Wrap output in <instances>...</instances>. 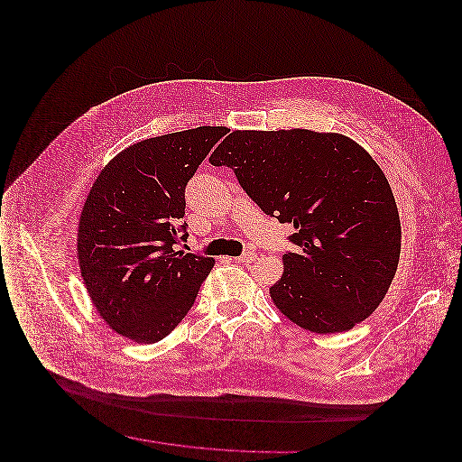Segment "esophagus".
Wrapping results in <instances>:
<instances>
[{"label": "esophagus", "instance_id": "1", "mask_svg": "<svg viewBox=\"0 0 462 462\" xmlns=\"http://www.w3.org/2000/svg\"><path fill=\"white\" fill-rule=\"evenodd\" d=\"M256 258H258V254L254 251H247V253L241 254L239 258H236V262H239V263H253Z\"/></svg>", "mask_w": 462, "mask_h": 462}]
</instances>
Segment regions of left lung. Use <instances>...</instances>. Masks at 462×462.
Instances as JSON below:
<instances>
[{
  "label": "left lung",
  "instance_id": "left-lung-1",
  "mask_svg": "<svg viewBox=\"0 0 462 462\" xmlns=\"http://www.w3.org/2000/svg\"><path fill=\"white\" fill-rule=\"evenodd\" d=\"M234 170L262 211L296 228L270 296L289 320L334 334L365 320L400 260L392 187L358 143L310 130L232 132L209 157Z\"/></svg>",
  "mask_w": 462,
  "mask_h": 462
}]
</instances>
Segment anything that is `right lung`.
Returning <instances> with one entry per match:
<instances>
[{"label":"right lung","mask_w":462,"mask_h":462,"mask_svg":"<svg viewBox=\"0 0 462 462\" xmlns=\"http://www.w3.org/2000/svg\"><path fill=\"white\" fill-rule=\"evenodd\" d=\"M225 133L200 126L138 142L89 190L78 230L81 275L100 317L134 343H157L175 329L215 266L175 244L189 237L187 223L178 225L185 187Z\"/></svg>","instance_id":"1"}]
</instances>
